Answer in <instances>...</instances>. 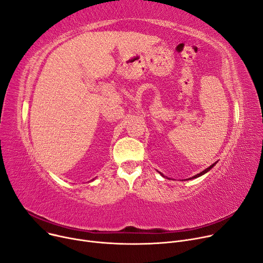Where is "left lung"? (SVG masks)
I'll return each mask as SVG.
<instances>
[{"label": "left lung", "instance_id": "1", "mask_svg": "<svg viewBox=\"0 0 263 263\" xmlns=\"http://www.w3.org/2000/svg\"><path fill=\"white\" fill-rule=\"evenodd\" d=\"M216 163H217V162H215L214 164H212L210 167H208V168H206V170H204L203 172H201L200 174H197L196 176H194V177H192V178H189V180H191V179H195V178H198V177H200V176H202V175H204V174H205V173H208V172H209V171H210V170H211L213 166H215V164H216ZM160 175L162 176V177H164V176H163L162 174H161V173H160Z\"/></svg>", "mask_w": 263, "mask_h": 263}]
</instances>
